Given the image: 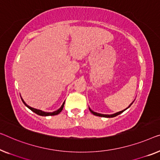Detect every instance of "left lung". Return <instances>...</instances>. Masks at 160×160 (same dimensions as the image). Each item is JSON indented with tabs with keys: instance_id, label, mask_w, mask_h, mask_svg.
I'll return each mask as SVG.
<instances>
[{
	"instance_id": "left-lung-1",
	"label": "left lung",
	"mask_w": 160,
	"mask_h": 160,
	"mask_svg": "<svg viewBox=\"0 0 160 160\" xmlns=\"http://www.w3.org/2000/svg\"><path fill=\"white\" fill-rule=\"evenodd\" d=\"M133 103V101L132 102V103H131V104L129 105V106H128V108H126V109H124V110H123V111H119V112H117V113H113V114H110V115H108V114H101V113H96V112H94L93 111H92L91 109H90V108H89V110H90V111L91 112V113H92V114H94L95 116H101V117H105V118H113V117H115V116H116L119 115V114H121V113H123V112L124 111H126V109H128V108H129V107H130L131 106H132Z\"/></svg>"
}]
</instances>
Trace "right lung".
Segmentation results:
<instances>
[{"label": "right lung", "mask_w": 160, "mask_h": 160, "mask_svg": "<svg viewBox=\"0 0 160 160\" xmlns=\"http://www.w3.org/2000/svg\"><path fill=\"white\" fill-rule=\"evenodd\" d=\"M21 100H22L23 103H24V105L27 107V108H29L30 110L32 111L33 112H34L35 113H37V115L42 116H55V115H57V114H59L62 111L64 105H65V101H64V103H62V106L58 109V110H57L55 111H53V112H44V111H42L41 110H39V109H36V108H32V107H30L29 106H28V105L25 103L24 101H23V100L22 99V98L21 97Z\"/></svg>", "instance_id": "obj_1"}]
</instances>
